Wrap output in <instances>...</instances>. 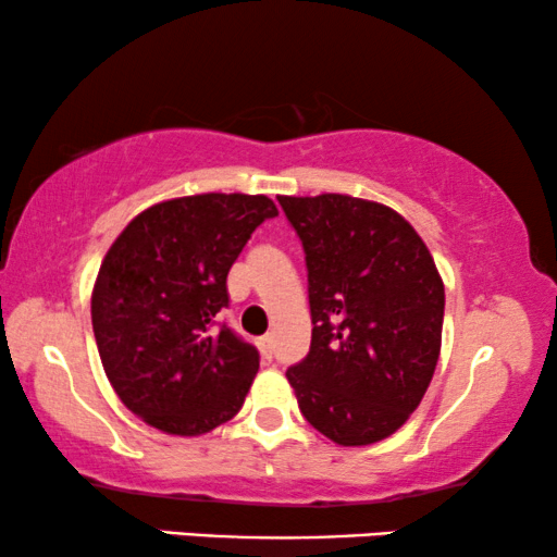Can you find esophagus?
<instances>
[{"instance_id": "obj_1", "label": "esophagus", "mask_w": 557, "mask_h": 557, "mask_svg": "<svg viewBox=\"0 0 557 557\" xmlns=\"http://www.w3.org/2000/svg\"><path fill=\"white\" fill-rule=\"evenodd\" d=\"M258 347H261V355L265 357V360H271V357H273V337H271V334H265V337L258 339Z\"/></svg>"}]
</instances>
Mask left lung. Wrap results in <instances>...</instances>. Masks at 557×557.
Here are the masks:
<instances>
[{"label":"left lung","instance_id":"1","mask_svg":"<svg viewBox=\"0 0 557 557\" xmlns=\"http://www.w3.org/2000/svg\"><path fill=\"white\" fill-rule=\"evenodd\" d=\"M307 261L311 347L286 370L299 410L339 446L408 421L436 370L444 284L406 218L347 195L278 197Z\"/></svg>","mask_w":557,"mask_h":557}]
</instances>
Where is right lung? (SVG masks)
<instances>
[{
	"label": "right lung",
	"instance_id": "1",
	"mask_svg": "<svg viewBox=\"0 0 557 557\" xmlns=\"http://www.w3.org/2000/svg\"><path fill=\"white\" fill-rule=\"evenodd\" d=\"M276 215L265 195L180 197L136 215L106 253L90 299L98 355L154 429L200 436L240 410L261 355L220 311L240 250Z\"/></svg>",
	"mask_w": 557,
	"mask_h": 557
}]
</instances>
